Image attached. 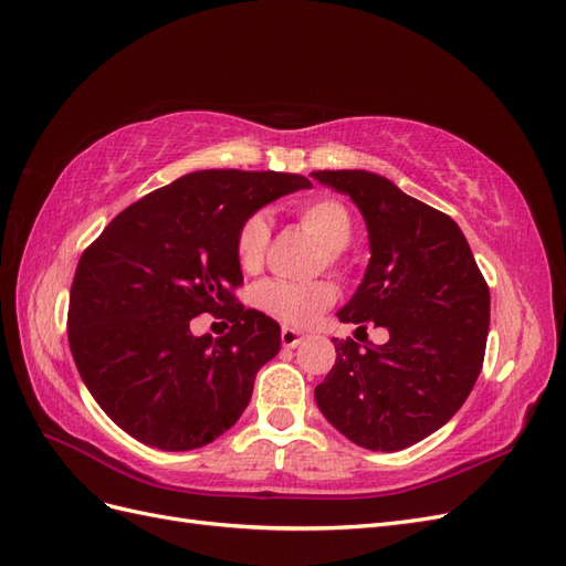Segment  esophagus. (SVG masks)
Segmentation results:
<instances>
[{
    "mask_svg": "<svg viewBox=\"0 0 566 566\" xmlns=\"http://www.w3.org/2000/svg\"><path fill=\"white\" fill-rule=\"evenodd\" d=\"M302 339H304L302 333H297L293 328H283L281 331V342H283V347H287V349H295Z\"/></svg>",
    "mask_w": 566,
    "mask_h": 566,
    "instance_id": "esophagus-1",
    "label": "esophagus"
}]
</instances>
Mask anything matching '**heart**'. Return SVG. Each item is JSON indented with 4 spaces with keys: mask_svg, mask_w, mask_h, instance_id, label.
Listing matches in <instances>:
<instances>
[{
    "mask_svg": "<svg viewBox=\"0 0 566 566\" xmlns=\"http://www.w3.org/2000/svg\"><path fill=\"white\" fill-rule=\"evenodd\" d=\"M297 221L310 231L325 250V260L335 262L337 252L345 250L352 241L354 224L345 205L333 198H321L302 205ZM269 248V224L262 214L248 217L235 233V260L245 273L260 271ZM254 306L266 316L285 325L314 323L335 302V285L328 281L290 283V281H264L254 287Z\"/></svg>",
    "mask_w": 566,
    "mask_h": 566,
    "instance_id": "1",
    "label": "heart"
}]
</instances>
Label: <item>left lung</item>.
Instances as JSON below:
<instances>
[{
  "mask_svg": "<svg viewBox=\"0 0 566 566\" xmlns=\"http://www.w3.org/2000/svg\"><path fill=\"white\" fill-rule=\"evenodd\" d=\"M361 210L370 262L342 323L382 325L385 345L335 339L314 397L335 430L370 451H401L447 424L482 373L489 285L455 221L366 169L312 172Z\"/></svg>",
  "mask_w": 566,
  "mask_h": 566,
  "instance_id": "obj_1",
  "label": "left lung"
}]
</instances>
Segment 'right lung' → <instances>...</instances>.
<instances>
[{
    "mask_svg": "<svg viewBox=\"0 0 566 566\" xmlns=\"http://www.w3.org/2000/svg\"><path fill=\"white\" fill-rule=\"evenodd\" d=\"M283 172L202 169L129 205L82 252L67 342L84 385L127 434L191 451L243 416L254 375L281 349V325L245 310L235 233L266 202L310 188ZM210 311L232 331L196 338Z\"/></svg>",
    "mask_w": 566,
    "mask_h": 566,
    "instance_id": "1",
    "label": "right lung"
}]
</instances>
